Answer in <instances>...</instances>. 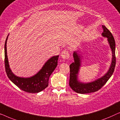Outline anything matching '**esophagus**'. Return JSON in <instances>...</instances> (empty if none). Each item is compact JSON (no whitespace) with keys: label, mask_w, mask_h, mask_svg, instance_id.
Returning <instances> with one entry per match:
<instances>
[{"label":"esophagus","mask_w":120,"mask_h":120,"mask_svg":"<svg viewBox=\"0 0 120 120\" xmlns=\"http://www.w3.org/2000/svg\"><path fill=\"white\" fill-rule=\"evenodd\" d=\"M61 57L64 60H68L69 58V53L68 51L64 50L62 51L61 53Z\"/></svg>","instance_id":"esophagus-1"}]
</instances>
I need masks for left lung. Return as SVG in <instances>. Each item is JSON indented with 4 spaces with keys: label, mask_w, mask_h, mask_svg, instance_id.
<instances>
[{
    "label": "left lung",
    "mask_w": 120,
    "mask_h": 120,
    "mask_svg": "<svg viewBox=\"0 0 120 120\" xmlns=\"http://www.w3.org/2000/svg\"><path fill=\"white\" fill-rule=\"evenodd\" d=\"M103 32L101 34L103 37L107 38L108 41L112 51V60L109 69L107 73L101 78L91 82L83 83L78 80L79 74L81 65V57L78 51H74L73 57L74 62L70 65L69 86L75 92L81 94L94 92L99 90L106 83L114 71L116 65L115 57V41L111 33L105 26H102Z\"/></svg>",
    "instance_id": "obj_1"
}]
</instances>
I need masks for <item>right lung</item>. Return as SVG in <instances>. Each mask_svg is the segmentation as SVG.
Listing matches in <instances>:
<instances>
[{
  "label": "right lung",
  "instance_id": "1",
  "mask_svg": "<svg viewBox=\"0 0 120 120\" xmlns=\"http://www.w3.org/2000/svg\"><path fill=\"white\" fill-rule=\"evenodd\" d=\"M8 35L5 42L4 47L5 67L8 78L18 87L26 92L38 93L45 89L49 85V78L58 64L59 56H55L49 59L40 71L34 76L27 78L17 76L13 74L9 64L6 50V42Z\"/></svg>",
  "mask_w": 120,
  "mask_h": 120
}]
</instances>
